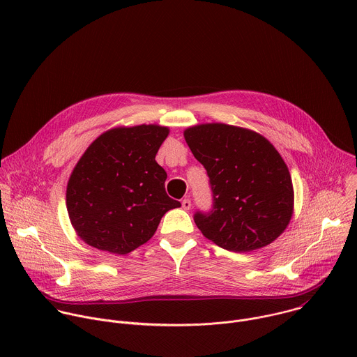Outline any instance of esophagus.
<instances>
[{
    "label": "esophagus",
    "mask_w": 357,
    "mask_h": 357,
    "mask_svg": "<svg viewBox=\"0 0 357 357\" xmlns=\"http://www.w3.org/2000/svg\"><path fill=\"white\" fill-rule=\"evenodd\" d=\"M182 208H183L185 211H189V209L192 208V202H190V199H188V197H186V199H183V200H182Z\"/></svg>",
    "instance_id": "1"
}]
</instances>
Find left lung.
Masks as SVG:
<instances>
[{
	"instance_id": "obj_1",
	"label": "left lung",
	"mask_w": 357,
	"mask_h": 357,
	"mask_svg": "<svg viewBox=\"0 0 357 357\" xmlns=\"http://www.w3.org/2000/svg\"><path fill=\"white\" fill-rule=\"evenodd\" d=\"M193 157L205 167L211 212H196L202 234L219 247L245 252L273 243L294 211L289 171L274 145L247 128L222 123L185 130Z\"/></svg>"
}]
</instances>
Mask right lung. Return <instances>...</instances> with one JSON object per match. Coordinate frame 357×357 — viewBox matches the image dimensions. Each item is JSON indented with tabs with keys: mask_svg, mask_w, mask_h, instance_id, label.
<instances>
[{
	"mask_svg": "<svg viewBox=\"0 0 357 357\" xmlns=\"http://www.w3.org/2000/svg\"><path fill=\"white\" fill-rule=\"evenodd\" d=\"M168 127H119L96 138L76 164L66 208L77 236L91 247L127 254L146 243L162 216L181 203L165 192L155 155Z\"/></svg>",
	"mask_w": 357,
	"mask_h": 357,
	"instance_id": "1",
	"label": "right lung"
}]
</instances>
